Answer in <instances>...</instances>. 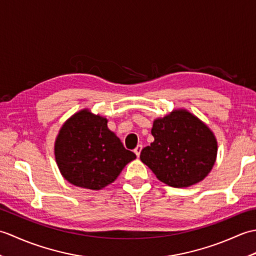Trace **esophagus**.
<instances>
[{
  "label": "esophagus",
  "mask_w": 256,
  "mask_h": 256,
  "mask_svg": "<svg viewBox=\"0 0 256 256\" xmlns=\"http://www.w3.org/2000/svg\"><path fill=\"white\" fill-rule=\"evenodd\" d=\"M142 148H143V146L140 144V145H138L136 148H135V150H134V153L136 154V156H138H138H140V150H142Z\"/></svg>",
  "instance_id": "obj_1"
}]
</instances>
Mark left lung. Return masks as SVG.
Wrapping results in <instances>:
<instances>
[{"mask_svg":"<svg viewBox=\"0 0 256 256\" xmlns=\"http://www.w3.org/2000/svg\"><path fill=\"white\" fill-rule=\"evenodd\" d=\"M154 142L140 158L157 179L175 188L189 187L208 176L218 142L208 125L186 108H175L153 122Z\"/></svg>","mask_w":256,"mask_h":256,"instance_id":"left-lung-1","label":"left lung"}]
</instances>
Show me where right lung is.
<instances>
[{"mask_svg": "<svg viewBox=\"0 0 256 256\" xmlns=\"http://www.w3.org/2000/svg\"><path fill=\"white\" fill-rule=\"evenodd\" d=\"M54 150L62 177L74 186L91 190L112 184L125 165L136 158L108 130V120L89 108L76 112L62 124Z\"/></svg>", "mask_w": 256, "mask_h": 256, "instance_id": "add662e5", "label": "right lung"}]
</instances>
